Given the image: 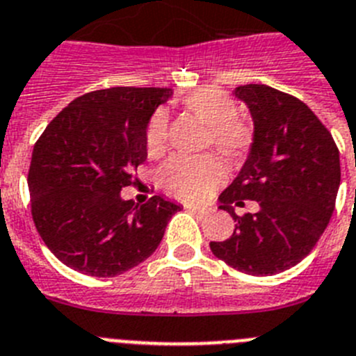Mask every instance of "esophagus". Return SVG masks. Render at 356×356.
<instances>
[{
  "label": "esophagus",
  "instance_id": "esophagus-1",
  "mask_svg": "<svg viewBox=\"0 0 356 356\" xmlns=\"http://www.w3.org/2000/svg\"><path fill=\"white\" fill-rule=\"evenodd\" d=\"M184 209L191 211V213H197V214H207L209 209L207 207H198V206H184Z\"/></svg>",
  "mask_w": 356,
  "mask_h": 356
}]
</instances>
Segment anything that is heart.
<instances>
[{"mask_svg":"<svg viewBox=\"0 0 356 356\" xmlns=\"http://www.w3.org/2000/svg\"><path fill=\"white\" fill-rule=\"evenodd\" d=\"M190 113L209 127L207 143L230 161H239L248 154L254 143L250 126L239 120L238 106L220 88H198L182 99ZM166 143V117L156 111L145 134L147 152L159 154ZM225 181L223 166L211 156L204 158H172L159 170V184L181 200L197 202L213 193Z\"/></svg>","mask_w":356,"mask_h":356,"instance_id":"obj_1","label":"heart"}]
</instances>
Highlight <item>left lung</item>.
<instances>
[{
    "mask_svg": "<svg viewBox=\"0 0 356 356\" xmlns=\"http://www.w3.org/2000/svg\"><path fill=\"white\" fill-rule=\"evenodd\" d=\"M234 95L254 118V143L223 191L220 209L236 222L225 241H211L218 259L243 273L286 271L310 254L335 209L341 161L330 131L305 102L268 85H243ZM255 200L257 213L233 206Z\"/></svg>",
    "mask_w": 356,
    "mask_h": 356,
    "instance_id": "obj_1",
    "label": "left lung"
}]
</instances>
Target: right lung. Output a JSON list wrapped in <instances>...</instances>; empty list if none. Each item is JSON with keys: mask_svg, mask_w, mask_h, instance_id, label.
I'll list each match as a JSON object with an SVG mask.
<instances>
[{"mask_svg": "<svg viewBox=\"0 0 356 356\" xmlns=\"http://www.w3.org/2000/svg\"><path fill=\"white\" fill-rule=\"evenodd\" d=\"M170 88L115 86L74 99L49 122L31 154V216L63 264L117 277L154 254L181 206L154 195L124 200L133 170L147 159L145 134Z\"/></svg>", "mask_w": 356, "mask_h": 356, "instance_id": "right-lung-1", "label": "right lung"}]
</instances>
